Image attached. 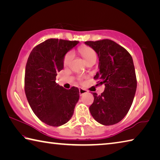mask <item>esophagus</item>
I'll list each match as a JSON object with an SVG mask.
<instances>
[{
    "label": "esophagus",
    "mask_w": 160,
    "mask_h": 160,
    "mask_svg": "<svg viewBox=\"0 0 160 160\" xmlns=\"http://www.w3.org/2000/svg\"><path fill=\"white\" fill-rule=\"evenodd\" d=\"M79 92H80V96L83 95V94H85V93H88V90H85V89H83V88H80L79 89Z\"/></svg>",
    "instance_id": "obj_1"
}]
</instances>
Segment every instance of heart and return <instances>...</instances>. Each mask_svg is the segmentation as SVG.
I'll return each mask as SVG.
<instances>
[{"instance_id":"1","label":"heart","mask_w":160,"mask_h":160,"mask_svg":"<svg viewBox=\"0 0 160 160\" xmlns=\"http://www.w3.org/2000/svg\"><path fill=\"white\" fill-rule=\"evenodd\" d=\"M79 52L80 55L82 56V57L84 58V60L85 61L86 63H88V61H90L92 59L97 58V54L96 52L94 51L92 48L89 47H82L79 49ZM74 54L71 51L67 53L65 56L63 58V65L65 66H68L70 63V62L72 61V58H73Z\"/></svg>"}]
</instances>
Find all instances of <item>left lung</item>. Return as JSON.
Segmentation results:
<instances>
[{
	"mask_svg": "<svg viewBox=\"0 0 160 160\" xmlns=\"http://www.w3.org/2000/svg\"><path fill=\"white\" fill-rule=\"evenodd\" d=\"M99 58V71L94 79L105 85L100 95L93 92L91 115L104 126L113 125L125 117L133 101L137 80L132 56L121 46L110 39L85 42Z\"/></svg>",
	"mask_w": 160,
	"mask_h": 160,
	"instance_id": "1",
	"label": "left lung"
}]
</instances>
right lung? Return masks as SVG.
Returning a JSON list of instances; mask_svg holds the SVG:
<instances>
[{"instance_id":"obj_1","label":"right lung","mask_w":160,"mask_h":160,"mask_svg":"<svg viewBox=\"0 0 160 160\" xmlns=\"http://www.w3.org/2000/svg\"><path fill=\"white\" fill-rule=\"evenodd\" d=\"M78 43L48 39L35 47L28 59L25 77L27 99L34 114L48 126L66 123L79 100L78 88L66 90L56 82L57 72L63 68L66 53Z\"/></svg>"}]
</instances>
